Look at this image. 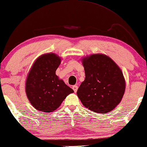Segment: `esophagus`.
<instances>
[{
	"mask_svg": "<svg viewBox=\"0 0 147 147\" xmlns=\"http://www.w3.org/2000/svg\"><path fill=\"white\" fill-rule=\"evenodd\" d=\"M72 89H73V90H74V92H77V90H78V86H72Z\"/></svg>",
	"mask_w": 147,
	"mask_h": 147,
	"instance_id": "obj_1",
	"label": "esophagus"
}]
</instances>
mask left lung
<instances>
[{"label":"left lung","instance_id":"left-lung-1","mask_svg":"<svg viewBox=\"0 0 147 147\" xmlns=\"http://www.w3.org/2000/svg\"><path fill=\"white\" fill-rule=\"evenodd\" d=\"M86 78L77 96L86 108L96 113H108L121 101L125 80L121 68L108 56L93 54L82 59Z\"/></svg>","mask_w":147,"mask_h":147}]
</instances>
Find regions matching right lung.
<instances>
[{"mask_svg":"<svg viewBox=\"0 0 147 147\" xmlns=\"http://www.w3.org/2000/svg\"><path fill=\"white\" fill-rule=\"evenodd\" d=\"M61 63L57 55L44 54L35 61L26 80L25 91L33 107L42 112H53L73 90L56 75Z\"/></svg>","mask_w":147,"mask_h":147,"instance_id":"1","label":"right lung"}]
</instances>
